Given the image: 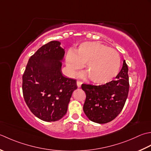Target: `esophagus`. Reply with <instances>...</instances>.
<instances>
[{"label":"esophagus","instance_id":"obj_1","mask_svg":"<svg viewBox=\"0 0 151 151\" xmlns=\"http://www.w3.org/2000/svg\"><path fill=\"white\" fill-rule=\"evenodd\" d=\"M81 85H82V82L81 81H79V80H78V81H77V85H78V87L79 88L81 87Z\"/></svg>","mask_w":151,"mask_h":151}]
</instances>
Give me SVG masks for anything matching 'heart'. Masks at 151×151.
<instances>
[{
  "label": "heart",
  "instance_id": "heart-1",
  "mask_svg": "<svg viewBox=\"0 0 151 151\" xmlns=\"http://www.w3.org/2000/svg\"><path fill=\"white\" fill-rule=\"evenodd\" d=\"M66 63L70 74L76 76L85 64L88 78L97 84H104L118 74L121 58L116 50L98 42H86L77 51H70Z\"/></svg>",
  "mask_w": 151,
  "mask_h": 151
}]
</instances>
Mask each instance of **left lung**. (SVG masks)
<instances>
[{
	"label": "left lung",
	"instance_id": "obj_1",
	"mask_svg": "<svg viewBox=\"0 0 151 151\" xmlns=\"http://www.w3.org/2000/svg\"><path fill=\"white\" fill-rule=\"evenodd\" d=\"M128 68L125 60L115 80L101 85L82 84L86 100L85 114L90 121L105 124L116 117L124 107L129 91Z\"/></svg>",
	"mask_w": 151,
	"mask_h": 151
}]
</instances>
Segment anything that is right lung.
Instances as JSON below:
<instances>
[{
    "instance_id": "right-lung-1",
    "label": "right lung",
    "mask_w": 151,
    "mask_h": 151,
    "mask_svg": "<svg viewBox=\"0 0 151 151\" xmlns=\"http://www.w3.org/2000/svg\"><path fill=\"white\" fill-rule=\"evenodd\" d=\"M64 53L60 42H50L30 57L23 73L24 101L30 111L44 121L62 119L78 88L76 79L63 74Z\"/></svg>"
}]
</instances>
